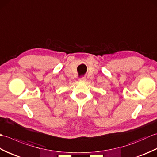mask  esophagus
<instances>
[{"mask_svg":"<svg viewBox=\"0 0 157 157\" xmlns=\"http://www.w3.org/2000/svg\"><path fill=\"white\" fill-rule=\"evenodd\" d=\"M86 80V78L85 76H81L80 78L79 79V82H85Z\"/></svg>","mask_w":157,"mask_h":157,"instance_id":"34e87169","label":"esophagus"}]
</instances>
